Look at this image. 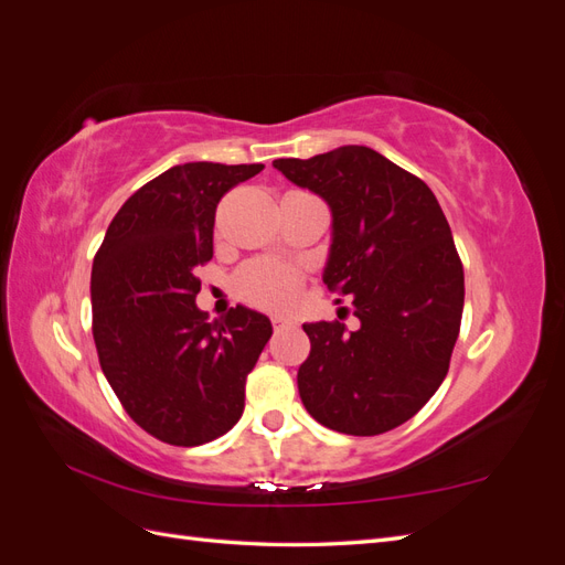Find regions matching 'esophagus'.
<instances>
[{
    "label": "esophagus",
    "instance_id": "1",
    "mask_svg": "<svg viewBox=\"0 0 565 565\" xmlns=\"http://www.w3.org/2000/svg\"><path fill=\"white\" fill-rule=\"evenodd\" d=\"M270 322H273V328H276V330L292 328V324H295V320H289V318H285V316H273Z\"/></svg>",
    "mask_w": 565,
    "mask_h": 565
}]
</instances>
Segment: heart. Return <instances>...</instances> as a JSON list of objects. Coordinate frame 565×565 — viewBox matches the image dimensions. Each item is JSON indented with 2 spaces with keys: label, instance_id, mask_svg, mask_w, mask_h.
<instances>
[{
  "label": "heart",
  "instance_id": "1",
  "mask_svg": "<svg viewBox=\"0 0 565 565\" xmlns=\"http://www.w3.org/2000/svg\"><path fill=\"white\" fill-rule=\"evenodd\" d=\"M301 282L303 276L297 268L276 262H252L235 276L237 295L270 311L289 309L301 292Z\"/></svg>",
  "mask_w": 565,
  "mask_h": 565
}]
</instances>
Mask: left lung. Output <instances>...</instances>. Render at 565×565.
Returning <instances> with one entry per match:
<instances>
[{
    "mask_svg": "<svg viewBox=\"0 0 565 565\" xmlns=\"http://www.w3.org/2000/svg\"><path fill=\"white\" fill-rule=\"evenodd\" d=\"M332 212L322 282L361 320L306 322L297 372L309 415L332 431L377 436L415 417L443 384L465 309V270L431 188L367 146L276 160Z\"/></svg>",
    "mask_w": 565,
    "mask_h": 565,
    "instance_id": "obj_1",
    "label": "left lung"
}]
</instances>
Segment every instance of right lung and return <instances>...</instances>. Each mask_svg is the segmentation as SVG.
<instances>
[{
	"mask_svg": "<svg viewBox=\"0 0 565 565\" xmlns=\"http://www.w3.org/2000/svg\"><path fill=\"white\" fill-rule=\"evenodd\" d=\"M264 164L185 162L139 188L115 214L92 268L100 370L129 417L169 446L231 431L245 380L273 334L237 303L224 320L198 309L195 268L214 254L216 204Z\"/></svg>",
	"mask_w": 565,
	"mask_h": 565,
	"instance_id": "obj_1",
	"label": "right lung"
}]
</instances>
